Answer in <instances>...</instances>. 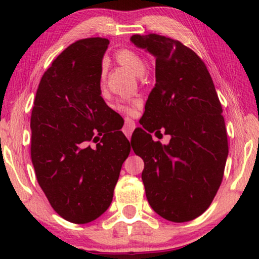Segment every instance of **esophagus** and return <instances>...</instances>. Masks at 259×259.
<instances>
[{
    "instance_id": "obj_1",
    "label": "esophagus",
    "mask_w": 259,
    "mask_h": 259,
    "mask_svg": "<svg viewBox=\"0 0 259 259\" xmlns=\"http://www.w3.org/2000/svg\"><path fill=\"white\" fill-rule=\"evenodd\" d=\"M135 128H136V124H135V122L133 120H130V119L125 120V123H124V126H123V133L126 136V138L130 139L131 134H133V131L135 130Z\"/></svg>"
}]
</instances>
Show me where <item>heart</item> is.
I'll use <instances>...</instances> for the list:
<instances>
[{"instance_id":"obj_1","label":"heart","mask_w":259,"mask_h":259,"mask_svg":"<svg viewBox=\"0 0 259 259\" xmlns=\"http://www.w3.org/2000/svg\"><path fill=\"white\" fill-rule=\"evenodd\" d=\"M114 56H115L116 60L119 61L121 65H123L126 68H129L131 72L137 74V75H142L144 71H145V64H144L143 58L134 50L128 49V48H121V49L115 51ZM105 75H106V71H105V68L103 67L102 72H100V80H102V82H104L105 80ZM138 105V100L125 99L117 103L115 108L121 113L131 115V114L135 113Z\"/></svg>"}]
</instances>
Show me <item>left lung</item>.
Returning <instances> with one entry per match:
<instances>
[{"label": "left lung", "mask_w": 259, "mask_h": 259, "mask_svg": "<svg viewBox=\"0 0 259 259\" xmlns=\"http://www.w3.org/2000/svg\"><path fill=\"white\" fill-rule=\"evenodd\" d=\"M131 41L155 56V87L140 124L172 136L162 147L142 128L131 146L144 160L142 179L148 203L175 223L190 222L211 204L229 154L223 108L203 60L163 35H133Z\"/></svg>", "instance_id": "1"}]
</instances>
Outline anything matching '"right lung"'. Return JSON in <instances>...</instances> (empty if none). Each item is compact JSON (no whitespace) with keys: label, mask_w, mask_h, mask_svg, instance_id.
<instances>
[{"label":"right lung","mask_w":259,"mask_h":259,"mask_svg":"<svg viewBox=\"0 0 259 259\" xmlns=\"http://www.w3.org/2000/svg\"><path fill=\"white\" fill-rule=\"evenodd\" d=\"M109 41L90 37L67 47L38 84L30 117V156L37 183L55 211L87 224L106 211L130 144L106 121L100 90ZM101 143L95 148L91 141Z\"/></svg>","instance_id":"add662e5"}]
</instances>
